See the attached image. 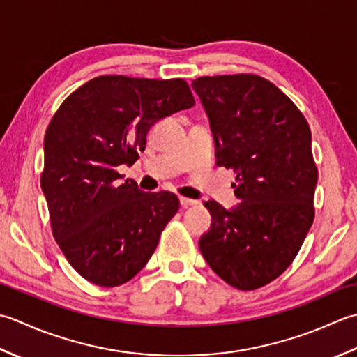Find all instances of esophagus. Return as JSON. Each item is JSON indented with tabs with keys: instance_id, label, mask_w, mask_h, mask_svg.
Instances as JSON below:
<instances>
[{
	"instance_id": "1",
	"label": "esophagus",
	"mask_w": 357,
	"mask_h": 357,
	"mask_svg": "<svg viewBox=\"0 0 357 357\" xmlns=\"http://www.w3.org/2000/svg\"><path fill=\"white\" fill-rule=\"evenodd\" d=\"M197 200H192V199H186V197H180V205L183 208H189V206H195L197 205Z\"/></svg>"
}]
</instances>
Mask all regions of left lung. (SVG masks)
Listing matches in <instances>:
<instances>
[{
    "label": "left lung",
    "instance_id": "8db88e82",
    "mask_svg": "<svg viewBox=\"0 0 357 357\" xmlns=\"http://www.w3.org/2000/svg\"><path fill=\"white\" fill-rule=\"evenodd\" d=\"M208 115L215 163L237 172V206L205 202L211 228L199 248L228 285L251 291L278 279L314 220L317 168L311 130L297 106L259 75L192 82Z\"/></svg>",
    "mask_w": 357,
    "mask_h": 357
}]
</instances>
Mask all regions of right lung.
<instances>
[{"instance_id": "add662e5", "label": "right lung", "mask_w": 357, "mask_h": 357, "mask_svg": "<svg viewBox=\"0 0 357 357\" xmlns=\"http://www.w3.org/2000/svg\"><path fill=\"white\" fill-rule=\"evenodd\" d=\"M185 79L101 75L63 101L45 135L41 189L58 246L74 270L98 287L134 278L176 215V194L120 183L149 129L194 106Z\"/></svg>"}]
</instances>
